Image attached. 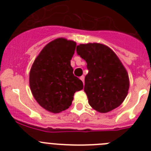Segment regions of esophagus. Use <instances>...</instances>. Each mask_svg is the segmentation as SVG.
Instances as JSON below:
<instances>
[{
	"label": "esophagus",
	"instance_id": "esophagus-1",
	"mask_svg": "<svg viewBox=\"0 0 151 151\" xmlns=\"http://www.w3.org/2000/svg\"><path fill=\"white\" fill-rule=\"evenodd\" d=\"M80 79L82 80V82H83V83H84V80H85V76H82L80 77Z\"/></svg>",
	"mask_w": 151,
	"mask_h": 151
}]
</instances>
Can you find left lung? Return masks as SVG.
I'll use <instances>...</instances> for the list:
<instances>
[{
  "instance_id": "obj_1",
  "label": "left lung",
  "mask_w": 151,
  "mask_h": 151,
  "mask_svg": "<svg viewBox=\"0 0 151 151\" xmlns=\"http://www.w3.org/2000/svg\"><path fill=\"white\" fill-rule=\"evenodd\" d=\"M76 52L87 63L88 73L84 91L90 106L100 113H107L119 106L127 96L129 80L115 53L97 43L78 45Z\"/></svg>"
}]
</instances>
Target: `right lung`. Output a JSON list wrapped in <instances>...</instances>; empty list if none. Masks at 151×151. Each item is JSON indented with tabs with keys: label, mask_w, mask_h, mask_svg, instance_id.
<instances>
[{
	"label": "right lung",
	"mask_w": 151,
	"mask_h": 151,
	"mask_svg": "<svg viewBox=\"0 0 151 151\" xmlns=\"http://www.w3.org/2000/svg\"><path fill=\"white\" fill-rule=\"evenodd\" d=\"M76 47L73 41L54 40L44 47L31 68L32 93L47 111L57 113L68 109L75 93L83 88L82 80L75 76L70 65Z\"/></svg>",
	"instance_id": "right-lung-1"
}]
</instances>
